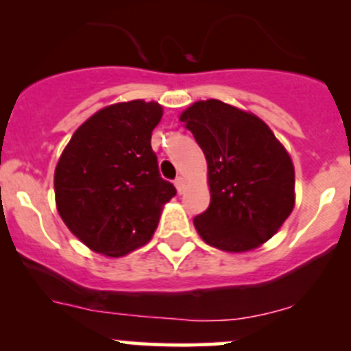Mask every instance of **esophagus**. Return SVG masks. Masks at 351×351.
Returning a JSON list of instances; mask_svg holds the SVG:
<instances>
[{
  "mask_svg": "<svg viewBox=\"0 0 351 351\" xmlns=\"http://www.w3.org/2000/svg\"><path fill=\"white\" fill-rule=\"evenodd\" d=\"M175 186L176 190H178V193H183L185 192V180H183L182 176H178V178L175 180Z\"/></svg>",
  "mask_w": 351,
  "mask_h": 351,
  "instance_id": "esophagus-1",
  "label": "esophagus"
}]
</instances>
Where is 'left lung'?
Segmentation results:
<instances>
[{"mask_svg": "<svg viewBox=\"0 0 351 351\" xmlns=\"http://www.w3.org/2000/svg\"><path fill=\"white\" fill-rule=\"evenodd\" d=\"M208 166L210 204L193 219L205 243L247 251L268 241L293 208V165L270 127L219 100L197 101L180 117Z\"/></svg>", "mask_w": 351, "mask_h": 351, "instance_id": "8db88e82", "label": "left lung"}]
</instances>
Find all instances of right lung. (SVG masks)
<instances>
[{
  "instance_id": "obj_1",
  "label": "right lung",
  "mask_w": 351,
  "mask_h": 351,
  "mask_svg": "<svg viewBox=\"0 0 351 351\" xmlns=\"http://www.w3.org/2000/svg\"><path fill=\"white\" fill-rule=\"evenodd\" d=\"M156 101L110 105L71 137L54 175L56 204L69 231L90 250L123 256L151 239L162 205L176 195L159 175L151 134Z\"/></svg>"
}]
</instances>
